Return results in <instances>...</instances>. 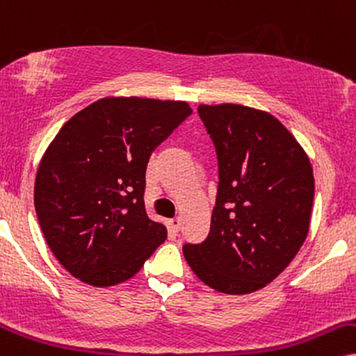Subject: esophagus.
<instances>
[{
	"instance_id": "esophagus-1",
	"label": "esophagus",
	"mask_w": 356,
	"mask_h": 356,
	"mask_svg": "<svg viewBox=\"0 0 356 356\" xmlns=\"http://www.w3.org/2000/svg\"><path fill=\"white\" fill-rule=\"evenodd\" d=\"M168 226H170V231L178 232V231H179V226H181V219H179V218H173V219H170V221H168Z\"/></svg>"
}]
</instances>
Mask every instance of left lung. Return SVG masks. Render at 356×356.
Here are the masks:
<instances>
[{"label":"left lung","instance_id":"left-lung-1","mask_svg":"<svg viewBox=\"0 0 356 356\" xmlns=\"http://www.w3.org/2000/svg\"><path fill=\"white\" fill-rule=\"evenodd\" d=\"M218 153L219 188L204 243L183 245L208 287L231 296L272 282L309 234L315 179L302 145L272 113L201 104Z\"/></svg>","mask_w":356,"mask_h":356}]
</instances>
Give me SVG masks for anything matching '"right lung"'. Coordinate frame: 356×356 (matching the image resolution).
<instances>
[{"label":"right lung","instance_id":"obj_1","mask_svg":"<svg viewBox=\"0 0 356 356\" xmlns=\"http://www.w3.org/2000/svg\"><path fill=\"white\" fill-rule=\"evenodd\" d=\"M191 112L183 100L111 95L69 118L46 148L34 208L52 254L81 282H125L165 243L166 226L145 211V171Z\"/></svg>","mask_w":356,"mask_h":356}]
</instances>
